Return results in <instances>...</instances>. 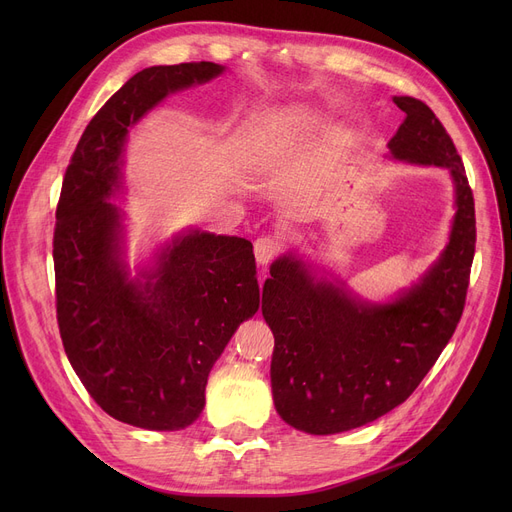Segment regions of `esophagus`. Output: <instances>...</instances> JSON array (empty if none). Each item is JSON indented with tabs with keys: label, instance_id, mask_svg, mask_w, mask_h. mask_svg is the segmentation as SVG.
I'll return each instance as SVG.
<instances>
[{
	"label": "esophagus",
	"instance_id": "34e87169",
	"mask_svg": "<svg viewBox=\"0 0 512 512\" xmlns=\"http://www.w3.org/2000/svg\"><path fill=\"white\" fill-rule=\"evenodd\" d=\"M284 251V242L280 236H261L255 240V259L259 265H267Z\"/></svg>",
	"mask_w": 512,
	"mask_h": 512
}]
</instances>
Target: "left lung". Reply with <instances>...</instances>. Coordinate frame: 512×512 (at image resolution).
<instances>
[{
	"mask_svg": "<svg viewBox=\"0 0 512 512\" xmlns=\"http://www.w3.org/2000/svg\"><path fill=\"white\" fill-rule=\"evenodd\" d=\"M407 114L392 157L450 170L456 213L450 240L419 284L386 305L315 280L292 255L272 263L261 311L274 332L272 394L278 415L301 432L328 436L371 423L405 402L461 321L475 255V203L450 134L415 97H394Z\"/></svg>",
	"mask_w": 512,
	"mask_h": 512,
	"instance_id": "8db88e82",
	"label": "left lung"
}]
</instances>
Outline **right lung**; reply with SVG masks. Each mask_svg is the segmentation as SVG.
Wrapping results in <instances>:
<instances>
[{
  "label": "right lung",
  "instance_id": "right-lung-1",
  "mask_svg": "<svg viewBox=\"0 0 512 512\" xmlns=\"http://www.w3.org/2000/svg\"><path fill=\"white\" fill-rule=\"evenodd\" d=\"M224 72L213 62L151 66L105 101L66 168L53 230L56 311L64 351L97 405L118 421L176 432L205 407L207 375L259 309L253 245L188 232L153 270L128 278L120 209L128 128L170 93Z\"/></svg>",
  "mask_w": 512,
  "mask_h": 512
}]
</instances>
